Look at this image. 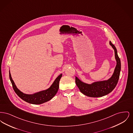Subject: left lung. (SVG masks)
<instances>
[{"mask_svg":"<svg viewBox=\"0 0 133 133\" xmlns=\"http://www.w3.org/2000/svg\"><path fill=\"white\" fill-rule=\"evenodd\" d=\"M109 44L113 48L115 57L116 61V66L111 77L107 80L96 81L88 84L84 82L75 77L76 85L80 92L84 95L91 97H100L111 93L116 86L118 82L121 71V61L118 55L117 50L114 45L111 41Z\"/></svg>","mask_w":133,"mask_h":133,"instance_id":"left-lung-1","label":"left lung"}]
</instances>
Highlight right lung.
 <instances>
[{"instance_id": "right-lung-1", "label": "right lung", "mask_w": 133, "mask_h": 133, "mask_svg": "<svg viewBox=\"0 0 133 133\" xmlns=\"http://www.w3.org/2000/svg\"><path fill=\"white\" fill-rule=\"evenodd\" d=\"M9 72L10 80L12 85L13 88L16 94L24 101L35 105L41 104L49 101L55 96L58 92L59 81L62 76V74H60L58 76L48 88L32 94H27L23 93L17 88L12 80L10 70Z\"/></svg>"}]
</instances>
